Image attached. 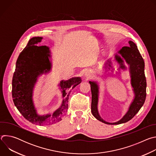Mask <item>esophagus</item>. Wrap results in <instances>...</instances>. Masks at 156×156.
Segmentation results:
<instances>
[{
    "label": "esophagus",
    "instance_id": "34e87169",
    "mask_svg": "<svg viewBox=\"0 0 156 156\" xmlns=\"http://www.w3.org/2000/svg\"><path fill=\"white\" fill-rule=\"evenodd\" d=\"M85 76H86V77H87V78H90V77L91 76V74H90V73L89 72H86V73H85Z\"/></svg>",
    "mask_w": 156,
    "mask_h": 156
}]
</instances>
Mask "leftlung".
Instances as JSON below:
<instances>
[{"label":"left lung","instance_id":"1","mask_svg":"<svg viewBox=\"0 0 156 156\" xmlns=\"http://www.w3.org/2000/svg\"><path fill=\"white\" fill-rule=\"evenodd\" d=\"M129 46H124L119 53L129 65L131 77V84L134 88L135 98L131 104L129 110L126 115L119 122L115 123H108L104 121L99 115L98 111V86L94 82L90 81L91 84L92 101L91 112L93 115L98 120L108 125H119L126 123L135 117L143 105L146 97V79L144 74V62L136 44L129 41ZM116 60L120 64V67L124 69L123 60L120 57L116 55Z\"/></svg>","mask_w":156,"mask_h":156}]
</instances>
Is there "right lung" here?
Segmentation results:
<instances>
[{"label":"right lung","mask_w":156,"mask_h":156,"mask_svg":"<svg viewBox=\"0 0 156 156\" xmlns=\"http://www.w3.org/2000/svg\"><path fill=\"white\" fill-rule=\"evenodd\" d=\"M42 39V37L31 38L20 54L12 79V98L15 105L27 120L39 125H49L60 121L67 112L70 92L81 80L78 77L62 81L60 86L64 98L61 107L52 115L39 116L37 114L31 99L32 89L37 76L51 67L49 48L35 45Z\"/></svg>","instance_id":"add662e5"}]
</instances>
